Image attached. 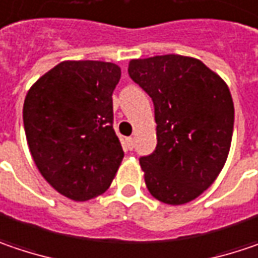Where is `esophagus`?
Returning a JSON list of instances; mask_svg holds the SVG:
<instances>
[{
	"label": "esophagus",
	"mask_w": 258,
	"mask_h": 258,
	"mask_svg": "<svg viewBox=\"0 0 258 258\" xmlns=\"http://www.w3.org/2000/svg\"><path fill=\"white\" fill-rule=\"evenodd\" d=\"M125 146H127V149H133L134 147V137H128V139H125Z\"/></svg>",
	"instance_id": "1"
}]
</instances>
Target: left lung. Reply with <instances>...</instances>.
Wrapping results in <instances>:
<instances>
[{"label": "left lung", "mask_w": 258, "mask_h": 258, "mask_svg": "<svg viewBox=\"0 0 258 258\" xmlns=\"http://www.w3.org/2000/svg\"><path fill=\"white\" fill-rule=\"evenodd\" d=\"M128 74L155 105L158 146L140 159L146 187L165 205L192 202L216 181L229 155L228 84L200 59L175 53L131 59Z\"/></svg>", "instance_id": "left-lung-1"}]
</instances>
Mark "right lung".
<instances>
[{"mask_svg":"<svg viewBox=\"0 0 258 258\" xmlns=\"http://www.w3.org/2000/svg\"><path fill=\"white\" fill-rule=\"evenodd\" d=\"M121 69L105 61H62L29 89L23 122L40 175L59 194L87 202L109 188L124 152L112 127Z\"/></svg>","mask_w":258,"mask_h":258,"instance_id":"1","label":"right lung"}]
</instances>
